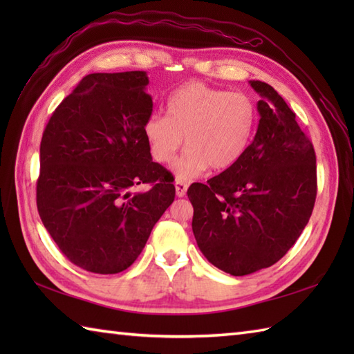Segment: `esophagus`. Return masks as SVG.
<instances>
[{"label": "esophagus", "instance_id": "34e87169", "mask_svg": "<svg viewBox=\"0 0 354 354\" xmlns=\"http://www.w3.org/2000/svg\"><path fill=\"white\" fill-rule=\"evenodd\" d=\"M175 189H176V196L178 198H183V196H185L189 185H187L184 181H179V179H176V181H175Z\"/></svg>", "mask_w": 354, "mask_h": 354}]
</instances>
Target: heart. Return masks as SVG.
<instances>
[{
    "mask_svg": "<svg viewBox=\"0 0 354 354\" xmlns=\"http://www.w3.org/2000/svg\"><path fill=\"white\" fill-rule=\"evenodd\" d=\"M257 108L242 93L189 82L169 97L167 115L153 114L145 124L152 158L167 164L185 138L187 149L173 162L179 181H190L208 167L227 170L240 161L251 145Z\"/></svg>",
    "mask_w": 354,
    "mask_h": 354,
    "instance_id": "obj_1",
    "label": "heart"
}]
</instances>
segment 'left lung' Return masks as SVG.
I'll list each match as a JSON object with an SVG mask.
<instances>
[{"mask_svg": "<svg viewBox=\"0 0 354 354\" xmlns=\"http://www.w3.org/2000/svg\"><path fill=\"white\" fill-rule=\"evenodd\" d=\"M259 127L237 164L207 184L190 185L193 234L205 259L231 275L272 266L310 219L317 198V156L295 114L260 80Z\"/></svg>", "mask_w": 354, "mask_h": 354, "instance_id": "8db88e82", "label": "left lung"}]
</instances>
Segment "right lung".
<instances>
[{
    "label": "right lung",
    "mask_w": 354,
    "mask_h": 354,
    "mask_svg": "<svg viewBox=\"0 0 354 354\" xmlns=\"http://www.w3.org/2000/svg\"><path fill=\"white\" fill-rule=\"evenodd\" d=\"M147 85L146 71L88 74L42 135L37 212L66 259L89 272L129 268L175 199L145 137L153 108ZM140 183L153 187L132 194Z\"/></svg>",
    "instance_id": "add662e5"
}]
</instances>
